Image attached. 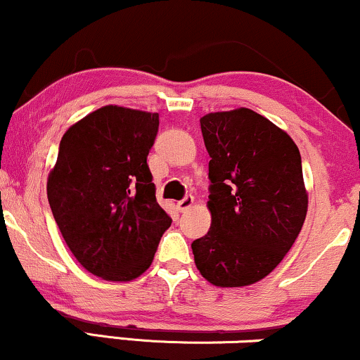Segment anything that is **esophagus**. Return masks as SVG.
I'll return each instance as SVG.
<instances>
[{"instance_id":"1","label":"esophagus","mask_w":360,"mask_h":360,"mask_svg":"<svg viewBox=\"0 0 360 360\" xmlns=\"http://www.w3.org/2000/svg\"><path fill=\"white\" fill-rule=\"evenodd\" d=\"M193 205V197L192 195H185L180 202H176V207H179L180 212H187L190 207Z\"/></svg>"}]
</instances>
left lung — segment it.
Segmentation results:
<instances>
[{
    "label": "left lung",
    "instance_id": "1",
    "mask_svg": "<svg viewBox=\"0 0 360 360\" xmlns=\"http://www.w3.org/2000/svg\"><path fill=\"white\" fill-rule=\"evenodd\" d=\"M210 155L212 225L192 243L195 265L217 287L262 281L299 237L309 197L294 140L254 110L200 118Z\"/></svg>",
    "mask_w": 360,
    "mask_h": 360
}]
</instances>
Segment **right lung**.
I'll return each mask as SVG.
<instances>
[{
    "label": "right lung",
    "instance_id": "right-lung-1",
    "mask_svg": "<svg viewBox=\"0 0 360 360\" xmlns=\"http://www.w3.org/2000/svg\"><path fill=\"white\" fill-rule=\"evenodd\" d=\"M157 133L158 113L101 106L66 130L48 175V202L66 245L105 281L140 277L172 225L146 163Z\"/></svg>",
    "mask_w": 360,
    "mask_h": 360
}]
</instances>
